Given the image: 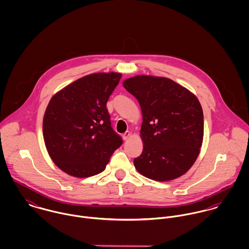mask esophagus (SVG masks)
<instances>
[{
    "label": "esophagus",
    "mask_w": 249,
    "mask_h": 249,
    "mask_svg": "<svg viewBox=\"0 0 249 249\" xmlns=\"http://www.w3.org/2000/svg\"><path fill=\"white\" fill-rule=\"evenodd\" d=\"M130 134H131V133H130L129 131H126V132H124V133L123 134V138H124V141H126V140L129 138Z\"/></svg>",
    "instance_id": "esophagus-1"
}]
</instances>
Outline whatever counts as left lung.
I'll return each mask as SVG.
<instances>
[{
  "instance_id": "obj_1",
  "label": "left lung",
  "mask_w": 249,
  "mask_h": 249,
  "mask_svg": "<svg viewBox=\"0 0 249 249\" xmlns=\"http://www.w3.org/2000/svg\"><path fill=\"white\" fill-rule=\"evenodd\" d=\"M123 84L142 110L143 148L133 161L136 170L156 181L183 176L196 162L203 141V111L197 98L167 77L136 75Z\"/></svg>"
}]
</instances>
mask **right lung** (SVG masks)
<instances>
[{"label": "right lung", "mask_w": 249, "mask_h": 249, "mask_svg": "<svg viewBox=\"0 0 249 249\" xmlns=\"http://www.w3.org/2000/svg\"><path fill=\"white\" fill-rule=\"evenodd\" d=\"M122 73L97 72L73 81L50 101L43 136L50 157L64 173L89 178L105 171L123 143L111 126L107 103Z\"/></svg>", "instance_id": "right-lung-1"}]
</instances>
